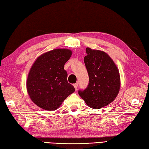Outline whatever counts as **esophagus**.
<instances>
[{"label":"esophagus","mask_w":149,"mask_h":149,"mask_svg":"<svg viewBox=\"0 0 149 149\" xmlns=\"http://www.w3.org/2000/svg\"><path fill=\"white\" fill-rule=\"evenodd\" d=\"M74 88H75V90H77V87H78V84H74Z\"/></svg>","instance_id":"obj_1"}]
</instances>
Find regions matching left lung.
Returning <instances> with one entry per match:
<instances>
[{
    "label": "left lung",
    "instance_id": "1",
    "mask_svg": "<svg viewBox=\"0 0 149 149\" xmlns=\"http://www.w3.org/2000/svg\"><path fill=\"white\" fill-rule=\"evenodd\" d=\"M84 63L89 75V84L79 95L87 105L99 109L112 103L119 94L120 79L119 69L105 52L86 49Z\"/></svg>",
    "mask_w": 149,
    "mask_h": 149
}]
</instances>
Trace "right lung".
<instances>
[{"label":"right lung","mask_w":149,"mask_h":149,"mask_svg":"<svg viewBox=\"0 0 149 149\" xmlns=\"http://www.w3.org/2000/svg\"><path fill=\"white\" fill-rule=\"evenodd\" d=\"M72 54L68 49H54L40 55L31 67L26 89L31 100L40 108L54 111L75 91L64 69Z\"/></svg>","instance_id":"right-lung-1"}]
</instances>
